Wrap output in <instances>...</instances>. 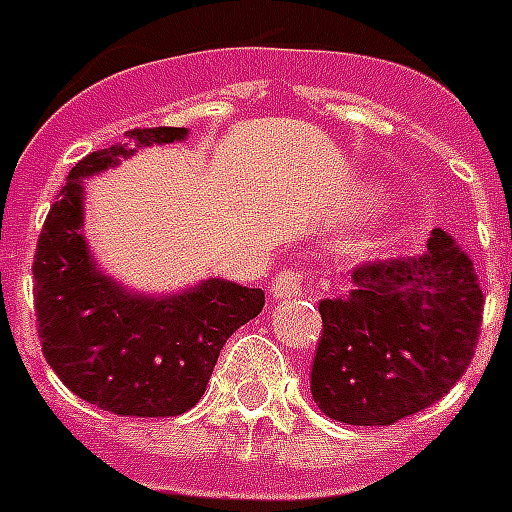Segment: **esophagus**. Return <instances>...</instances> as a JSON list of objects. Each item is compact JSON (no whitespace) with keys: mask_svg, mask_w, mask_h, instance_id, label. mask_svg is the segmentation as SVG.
I'll return each mask as SVG.
<instances>
[{"mask_svg":"<svg viewBox=\"0 0 512 512\" xmlns=\"http://www.w3.org/2000/svg\"><path fill=\"white\" fill-rule=\"evenodd\" d=\"M305 289V276L303 271L297 268H284V271L271 281V295L276 300H292V297H300Z\"/></svg>","mask_w":512,"mask_h":512,"instance_id":"1","label":"esophagus"}]
</instances>
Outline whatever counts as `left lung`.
Segmentation results:
<instances>
[{
    "label": "left lung",
    "mask_w": 512,
    "mask_h": 512,
    "mask_svg": "<svg viewBox=\"0 0 512 512\" xmlns=\"http://www.w3.org/2000/svg\"><path fill=\"white\" fill-rule=\"evenodd\" d=\"M319 313L316 406L345 425H393L436 404L465 374L484 292L468 252L436 228L425 255L361 265L348 292L321 300Z\"/></svg>",
    "instance_id": "obj_1"
}]
</instances>
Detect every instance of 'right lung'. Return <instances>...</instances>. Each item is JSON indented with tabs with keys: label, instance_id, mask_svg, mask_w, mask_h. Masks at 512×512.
Here are the masks:
<instances>
[{
	"label": "right lung",
	"instance_id": "add662e5",
	"mask_svg": "<svg viewBox=\"0 0 512 512\" xmlns=\"http://www.w3.org/2000/svg\"><path fill=\"white\" fill-rule=\"evenodd\" d=\"M68 172L34 255L42 353L68 390L122 417H177L199 404L225 340L263 311V289L207 279L172 295L111 279L84 236V180L138 148L188 138L185 127L127 132Z\"/></svg>",
	"mask_w": 512,
	"mask_h": 512
}]
</instances>
